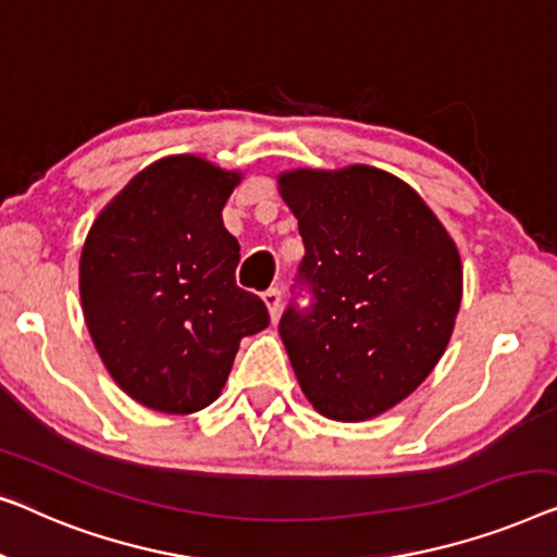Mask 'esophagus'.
<instances>
[{
    "mask_svg": "<svg viewBox=\"0 0 557 557\" xmlns=\"http://www.w3.org/2000/svg\"><path fill=\"white\" fill-rule=\"evenodd\" d=\"M262 300H264V305H268V310H270V318L272 320H277V315H280V308H282V293L277 287H270L268 293L262 295Z\"/></svg>",
    "mask_w": 557,
    "mask_h": 557,
    "instance_id": "34e87169",
    "label": "esophagus"
}]
</instances>
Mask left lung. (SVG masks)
<instances>
[{"label": "left lung", "instance_id": "1", "mask_svg": "<svg viewBox=\"0 0 557 557\" xmlns=\"http://www.w3.org/2000/svg\"><path fill=\"white\" fill-rule=\"evenodd\" d=\"M315 305L289 308L280 338L312 409L333 421L381 417L417 391L454 333L461 257L429 203L366 163L277 176Z\"/></svg>", "mask_w": 557, "mask_h": 557}]
</instances>
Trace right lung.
Here are the masks:
<instances>
[{"label":"right lung","instance_id":"obj_1","mask_svg":"<svg viewBox=\"0 0 557 557\" xmlns=\"http://www.w3.org/2000/svg\"><path fill=\"white\" fill-rule=\"evenodd\" d=\"M242 171L176 153L100 209L81 252V305L100 360L133 401L194 413L222 394L245 335L270 325L237 287L222 209Z\"/></svg>","mask_w":557,"mask_h":557}]
</instances>
